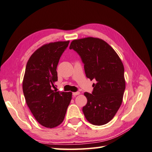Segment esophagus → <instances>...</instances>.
<instances>
[{
    "label": "esophagus",
    "instance_id": "1",
    "mask_svg": "<svg viewBox=\"0 0 152 152\" xmlns=\"http://www.w3.org/2000/svg\"><path fill=\"white\" fill-rule=\"evenodd\" d=\"M80 94V92H73L72 93V95L74 96H77V95H79Z\"/></svg>",
    "mask_w": 152,
    "mask_h": 152
}]
</instances>
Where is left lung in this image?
I'll return each mask as SVG.
<instances>
[{
    "label": "left lung",
    "instance_id": "obj_1",
    "mask_svg": "<svg viewBox=\"0 0 152 152\" xmlns=\"http://www.w3.org/2000/svg\"><path fill=\"white\" fill-rule=\"evenodd\" d=\"M70 49L80 56L87 78L96 81L92 93H84L85 118L93 125H104L114 117L122 102L126 82L122 60L108 44L98 38L74 40Z\"/></svg>",
    "mask_w": 152,
    "mask_h": 152
}]
</instances>
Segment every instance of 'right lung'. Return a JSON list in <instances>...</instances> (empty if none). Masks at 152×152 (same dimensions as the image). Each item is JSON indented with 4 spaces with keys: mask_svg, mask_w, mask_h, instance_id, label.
Listing matches in <instances>:
<instances>
[{
    "mask_svg": "<svg viewBox=\"0 0 152 152\" xmlns=\"http://www.w3.org/2000/svg\"><path fill=\"white\" fill-rule=\"evenodd\" d=\"M69 42L46 44L31 55L26 64L23 82L24 98L35 119L46 128H55L63 122L72 100V92L52 90L58 80L60 58Z\"/></svg>",
    "mask_w": 152,
    "mask_h": 152,
    "instance_id": "1",
    "label": "right lung"
}]
</instances>
